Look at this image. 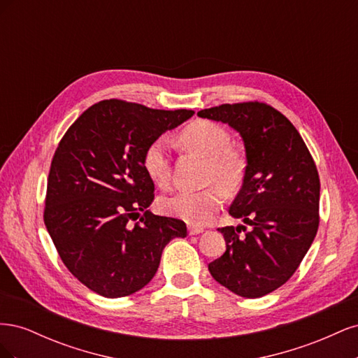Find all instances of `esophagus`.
<instances>
[{
    "instance_id": "esophagus-1",
    "label": "esophagus",
    "mask_w": 358,
    "mask_h": 358,
    "mask_svg": "<svg viewBox=\"0 0 358 358\" xmlns=\"http://www.w3.org/2000/svg\"><path fill=\"white\" fill-rule=\"evenodd\" d=\"M204 230L201 229V227H196V225H189L188 227V233L189 236H196V234H201Z\"/></svg>"
}]
</instances>
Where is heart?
<instances>
[{
  "instance_id": "heart-1",
  "label": "heart",
  "mask_w": 358,
  "mask_h": 358,
  "mask_svg": "<svg viewBox=\"0 0 358 358\" xmlns=\"http://www.w3.org/2000/svg\"><path fill=\"white\" fill-rule=\"evenodd\" d=\"M179 143L208 159L204 182L210 183L199 191L179 189L159 200V209L191 225L208 224L220 210L224 192L234 194L242 187L246 162L230 148L231 137L227 129L210 121H196L179 134ZM143 169L158 185L170 179V159L166 138H155L145 149Z\"/></svg>"
}]
</instances>
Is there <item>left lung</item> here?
Returning a JSON list of instances; mask_svg holds the SVG:
<instances>
[{
    "mask_svg": "<svg viewBox=\"0 0 358 358\" xmlns=\"http://www.w3.org/2000/svg\"><path fill=\"white\" fill-rule=\"evenodd\" d=\"M241 134L246 173L229 213L249 225L224 227L225 252L209 264L216 282L257 299L296 272L318 231L320 178L301 136L264 103L222 104L197 113Z\"/></svg>",
    "mask_w": 358,
    "mask_h": 358,
    "instance_id": "left-lung-1",
    "label": "left lung"
}]
</instances>
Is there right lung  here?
<instances>
[{
	"instance_id": "obj_1",
	"label": "right lung",
	"mask_w": 358,
	"mask_h": 358,
	"mask_svg": "<svg viewBox=\"0 0 358 358\" xmlns=\"http://www.w3.org/2000/svg\"><path fill=\"white\" fill-rule=\"evenodd\" d=\"M192 110H157L104 100L67 129L53 155L45 224L80 282L107 299L133 294L157 273L162 249L187 236L183 221L154 215V182L143 169L150 142ZM140 211L145 215L131 226Z\"/></svg>"
}]
</instances>
